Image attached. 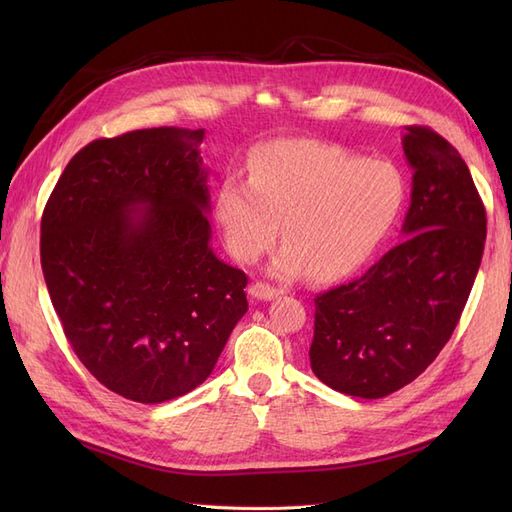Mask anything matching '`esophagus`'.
Returning <instances> with one entry per match:
<instances>
[{"mask_svg": "<svg viewBox=\"0 0 512 512\" xmlns=\"http://www.w3.org/2000/svg\"><path fill=\"white\" fill-rule=\"evenodd\" d=\"M250 297L256 299V301H271V299H275V297H280V290L271 288L269 284L256 282V284L250 286Z\"/></svg>", "mask_w": 512, "mask_h": 512, "instance_id": "obj_1", "label": "esophagus"}]
</instances>
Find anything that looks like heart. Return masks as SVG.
I'll return each instance as SVG.
<instances>
[{"label":"heart","mask_w":512,"mask_h":512,"mask_svg":"<svg viewBox=\"0 0 512 512\" xmlns=\"http://www.w3.org/2000/svg\"><path fill=\"white\" fill-rule=\"evenodd\" d=\"M404 200L406 181L393 162L284 138L254 153L250 179L226 177L220 183L215 215L239 260H256L282 222L284 247L271 273L292 280L309 269L318 280H333L374 254Z\"/></svg>","instance_id":"heart-1"}]
</instances>
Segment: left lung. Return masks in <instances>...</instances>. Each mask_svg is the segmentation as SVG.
<instances>
[{"label":"left lung","instance_id":"obj_1","mask_svg":"<svg viewBox=\"0 0 512 512\" xmlns=\"http://www.w3.org/2000/svg\"><path fill=\"white\" fill-rule=\"evenodd\" d=\"M414 170L401 235L359 280L314 299L312 371L331 389L380 399L410 384L451 339L485 250L487 215L468 164L429 128L401 136Z\"/></svg>","mask_w":512,"mask_h":512}]
</instances>
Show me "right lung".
<instances>
[{"instance_id":"add662e5","label":"right lung","mask_w":512,"mask_h":512,"mask_svg":"<svg viewBox=\"0 0 512 512\" xmlns=\"http://www.w3.org/2000/svg\"><path fill=\"white\" fill-rule=\"evenodd\" d=\"M203 138H98L42 213V273L70 346L106 389L141 404L203 384L247 312L245 273L211 250Z\"/></svg>"}]
</instances>
